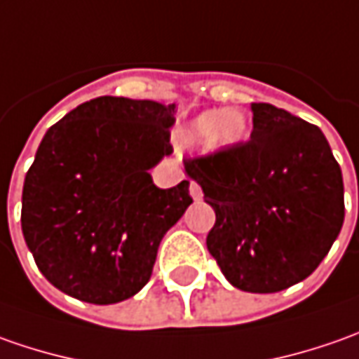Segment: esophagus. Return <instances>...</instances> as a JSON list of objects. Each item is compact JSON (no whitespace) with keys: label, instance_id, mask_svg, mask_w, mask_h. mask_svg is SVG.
I'll return each mask as SVG.
<instances>
[{"label":"esophagus","instance_id":"34e87169","mask_svg":"<svg viewBox=\"0 0 359 359\" xmlns=\"http://www.w3.org/2000/svg\"><path fill=\"white\" fill-rule=\"evenodd\" d=\"M189 191H191V196L194 198V201H201V198H203V189H201V184H198L196 180H191Z\"/></svg>","mask_w":359,"mask_h":359}]
</instances>
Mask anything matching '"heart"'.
Masks as SVG:
<instances>
[{"label": "heart", "mask_w": 359, "mask_h": 359, "mask_svg": "<svg viewBox=\"0 0 359 359\" xmlns=\"http://www.w3.org/2000/svg\"><path fill=\"white\" fill-rule=\"evenodd\" d=\"M192 139H203L212 151H229L248 137V121L236 109L204 111L192 121Z\"/></svg>", "instance_id": "1"}]
</instances>
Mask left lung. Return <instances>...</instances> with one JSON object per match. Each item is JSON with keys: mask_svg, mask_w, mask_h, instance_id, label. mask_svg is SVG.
Masks as SVG:
<instances>
[{"mask_svg": "<svg viewBox=\"0 0 359 359\" xmlns=\"http://www.w3.org/2000/svg\"><path fill=\"white\" fill-rule=\"evenodd\" d=\"M250 141L184 161L217 212L206 248L234 288L272 294L308 278L344 224V180L324 133L252 103Z\"/></svg>", "mask_w": 359, "mask_h": 359, "instance_id": "8db88e82", "label": "left lung"}]
</instances>
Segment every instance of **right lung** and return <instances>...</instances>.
Returning a JSON list of instances; mask_svg holds the SVG:
<instances>
[{
  "label": "right lung",
  "mask_w": 359,
  "mask_h": 359,
  "mask_svg": "<svg viewBox=\"0 0 359 359\" xmlns=\"http://www.w3.org/2000/svg\"><path fill=\"white\" fill-rule=\"evenodd\" d=\"M175 105L97 97L45 133L25 175L21 230L45 278L89 304L149 282L167 230L192 203L189 180L158 189L149 168L172 153Z\"/></svg>",
  "instance_id": "1"
}]
</instances>
